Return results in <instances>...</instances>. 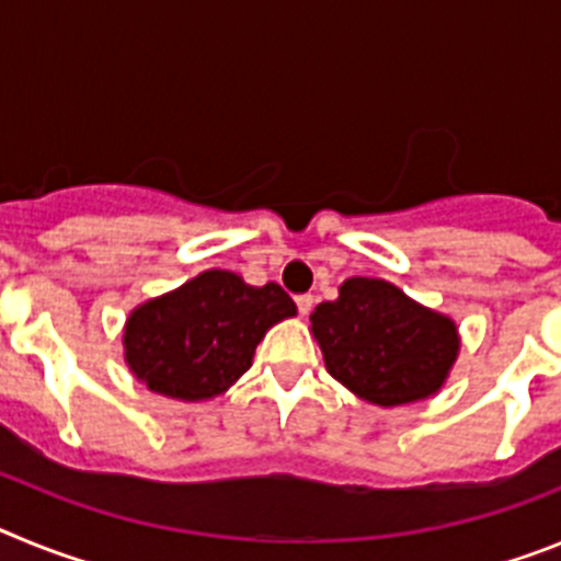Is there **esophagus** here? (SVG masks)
Wrapping results in <instances>:
<instances>
[{"label": "esophagus", "mask_w": 561, "mask_h": 561, "mask_svg": "<svg viewBox=\"0 0 561 561\" xmlns=\"http://www.w3.org/2000/svg\"><path fill=\"white\" fill-rule=\"evenodd\" d=\"M295 304H297V309H300V314H309L311 306H314V297H311V295H297Z\"/></svg>", "instance_id": "34e87169"}]
</instances>
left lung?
Returning <instances> with one entry per match:
<instances>
[{
  "instance_id": "left-lung-1",
  "label": "left lung",
  "mask_w": 561,
  "mask_h": 561,
  "mask_svg": "<svg viewBox=\"0 0 561 561\" xmlns=\"http://www.w3.org/2000/svg\"><path fill=\"white\" fill-rule=\"evenodd\" d=\"M309 320L325 370L376 408L435 396L460 354L453 317L381 277H348L340 297L317 306Z\"/></svg>"
}]
</instances>
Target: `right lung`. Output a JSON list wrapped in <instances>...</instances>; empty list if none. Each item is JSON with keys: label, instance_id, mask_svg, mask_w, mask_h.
Instances as JSON below:
<instances>
[{"label": "right lung", "instance_id": "1", "mask_svg": "<svg viewBox=\"0 0 561 561\" xmlns=\"http://www.w3.org/2000/svg\"><path fill=\"white\" fill-rule=\"evenodd\" d=\"M295 314L277 284L250 286L230 270H207L128 314L123 359L165 399H216L250 370L266 331Z\"/></svg>", "mask_w": 561, "mask_h": 561}]
</instances>
